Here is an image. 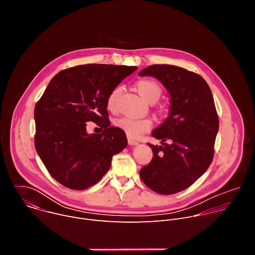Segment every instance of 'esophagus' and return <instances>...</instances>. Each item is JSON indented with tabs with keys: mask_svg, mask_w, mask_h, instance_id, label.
<instances>
[{
	"mask_svg": "<svg viewBox=\"0 0 255 255\" xmlns=\"http://www.w3.org/2000/svg\"><path fill=\"white\" fill-rule=\"evenodd\" d=\"M128 144H129V145H137V144H138V141L135 140V139H133V138H131V137H128Z\"/></svg>",
	"mask_w": 255,
	"mask_h": 255,
	"instance_id": "esophagus-1",
	"label": "esophagus"
}]
</instances>
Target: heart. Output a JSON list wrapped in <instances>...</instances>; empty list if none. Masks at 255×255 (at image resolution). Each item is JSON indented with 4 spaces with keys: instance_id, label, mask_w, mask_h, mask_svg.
I'll return each mask as SVG.
<instances>
[{
    "instance_id": "obj_1",
    "label": "heart",
    "mask_w": 255,
    "mask_h": 255,
    "mask_svg": "<svg viewBox=\"0 0 255 255\" xmlns=\"http://www.w3.org/2000/svg\"><path fill=\"white\" fill-rule=\"evenodd\" d=\"M136 89L139 95L148 103L156 102L162 93L160 86L152 80H140L136 83ZM121 87H115L107 98V108L109 111L117 112ZM116 126L123 130L130 137H139L141 134L148 132L152 127V122L147 118L122 117L115 122Z\"/></svg>"
}]
</instances>
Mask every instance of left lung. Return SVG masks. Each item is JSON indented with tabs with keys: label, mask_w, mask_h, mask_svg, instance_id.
I'll use <instances>...</instances> for the list:
<instances>
[{
	"label": "left lung",
	"mask_w": 255,
	"mask_h": 255,
	"mask_svg": "<svg viewBox=\"0 0 255 255\" xmlns=\"http://www.w3.org/2000/svg\"><path fill=\"white\" fill-rule=\"evenodd\" d=\"M139 76L156 78L170 95L168 117L152 131L163 146L148 143L153 157L140 177L155 193L172 195L191 187L213 160L219 129L213 95L201 76L179 66L152 64Z\"/></svg>",
	"instance_id": "1"
}]
</instances>
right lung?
Returning <instances> with one entry per match:
<instances>
[{
    "instance_id": "obj_1",
    "label": "right lung",
    "mask_w": 255,
    "mask_h": 255,
    "mask_svg": "<svg viewBox=\"0 0 255 255\" xmlns=\"http://www.w3.org/2000/svg\"><path fill=\"white\" fill-rule=\"evenodd\" d=\"M136 66L84 64L59 71L36 103L35 148L51 176L71 190H86L104 176L127 146L118 127H107V98ZM104 127L89 134L86 122ZM110 122V121H109Z\"/></svg>"
}]
</instances>
